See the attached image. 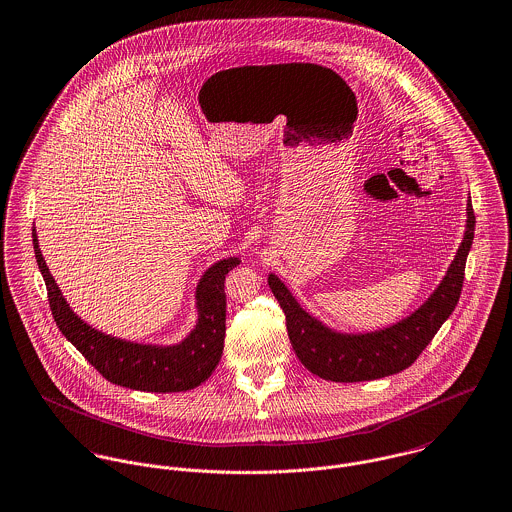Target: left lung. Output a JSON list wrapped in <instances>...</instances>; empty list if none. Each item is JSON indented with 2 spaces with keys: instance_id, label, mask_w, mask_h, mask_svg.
Segmentation results:
<instances>
[{
  "instance_id": "obj_1",
  "label": "left lung",
  "mask_w": 512,
  "mask_h": 512,
  "mask_svg": "<svg viewBox=\"0 0 512 512\" xmlns=\"http://www.w3.org/2000/svg\"><path fill=\"white\" fill-rule=\"evenodd\" d=\"M475 215L471 199L467 201V231L446 278L430 299L411 317L385 330L368 334H338L305 313L295 297L274 274L268 278L270 289L285 313L287 334L301 364L315 375L340 381H368L403 372L434 338L438 328L452 315L464 285L465 260L473 242Z\"/></svg>"
}]
</instances>
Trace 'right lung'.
Listing matches in <instances>:
<instances>
[{"mask_svg":"<svg viewBox=\"0 0 512 512\" xmlns=\"http://www.w3.org/2000/svg\"><path fill=\"white\" fill-rule=\"evenodd\" d=\"M33 248L47 285L48 305L54 323L107 381L137 391L176 393L201 385L215 372L225 342V278L240 264L238 258L217 262L199 281L195 295L199 319L182 344L148 346L103 334L76 317L48 272L35 229Z\"/></svg>","mask_w":512,"mask_h":512,"instance_id":"add662e5","label":"right lung"}]
</instances>
